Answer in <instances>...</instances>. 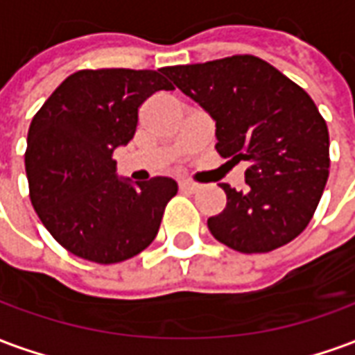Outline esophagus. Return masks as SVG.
I'll return each mask as SVG.
<instances>
[{"instance_id":"1","label":"esophagus","mask_w":355,"mask_h":355,"mask_svg":"<svg viewBox=\"0 0 355 355\" xmlns=\"http://www.w3.org/2000/svg\"><path fill=\"white\" fill-rule=\"evenodd\" d=\"M178 186H180V190H186V192H196V190L200 188V184H198V182H192V180H180Z\"/></svg>"}]
</instances>
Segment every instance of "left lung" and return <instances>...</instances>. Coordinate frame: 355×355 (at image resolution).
Masks as SVG:
<instances>
[{"label":"left lung","instance_id":"left-lung-1","mask_svg":"<svg viewBox=\"0 0 355 355\" xmlns=\"http://www.w3.org/2000/svg\"><path fill=\"white\" fill-rule=\"evenodd\" d=\"M175 85L216 123V152L249 162L245 192L223 182L226 207L207 226L239 253H268L300 236L329 177V131L304 89L253 55L167 66Z\"/></svg>","mask_w":355,"mask_h":355}]
</instances>
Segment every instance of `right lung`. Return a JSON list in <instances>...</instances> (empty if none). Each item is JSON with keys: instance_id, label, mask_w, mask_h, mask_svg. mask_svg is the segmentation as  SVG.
Listing matches in <instances>:
<instances>
[{"instance_id": "1", "label": "right lung", "mask_w": 355, "mask_h": 355, "mask_svg": "<svg viewBox=\"0 0 355 355\" xmlns=\"http://www.w3.org/2000/svg\"><path fill=\"white\" fill-rule=\"evenodd\" d=\"M173 89L159 70H80L37 110L24 154L30 200L66 251L116 264L154 241L177 182L119 180L112 154L135 137L140 104Z\"/></svg>"}]
</instances>
